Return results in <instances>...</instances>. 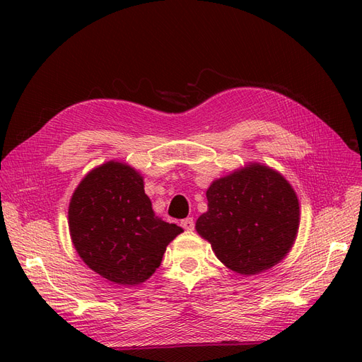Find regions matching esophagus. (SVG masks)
Here are the masks:
<instances>
[{
    "mask_svg": "<svg viewBox=\"0 0 362 362\" xmlns=\"http://www.w3.org/2000/svg\"><path fill=\"white\" fill-rule=\"evenodd\" d=\"M181 226H182L184 229H187V231H193V228H194V221H193V217L184 218V221L181 222Z\"/></svg>",
    "mask_w": 362,
    "mask_h": 362,
    "instance_id": "obj_1",
    "label": "esophagus"
}]
</instances>
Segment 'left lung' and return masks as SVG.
I'll list each match as a JSON object with an SVG mask.
<instances>
[{"instance_id":"8db88e82","label":"left lung","mask_w":362,"mask_h":362,"mask_svg":"<svg viewBox=\"0 0 362 362\" xmlns=\"http://www.w3.org/2000/svg\"><path fill=\"white\" fill-rule=\"evenodd\" d=\"M206 199L208 211L196 221V231L228 269L257 275L290 252L299 229V201L276 170L250 163L213 181Z\"/></svg>"}]
</instances>
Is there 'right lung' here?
Wrapping results in <instances>:
<instances>
[{
    "label": "right lung",
    "instance_id": "right-lung-1",
    "mask_svg": "<svg viewBox=\"0 0 362 362\" xmlns=\"http://www.w3.org/2000/svg\"><path fill=\"white\" fill-rule=\"evenodd\" d=\"M144 187L136 169L108 161L86 175L69 204L75 250L98 275L119 286L151 278L166 246L182 233L156 216Z\"/></svg>",
    "mask_w": 362,
    "mask_h": 362
}]
</instances>
